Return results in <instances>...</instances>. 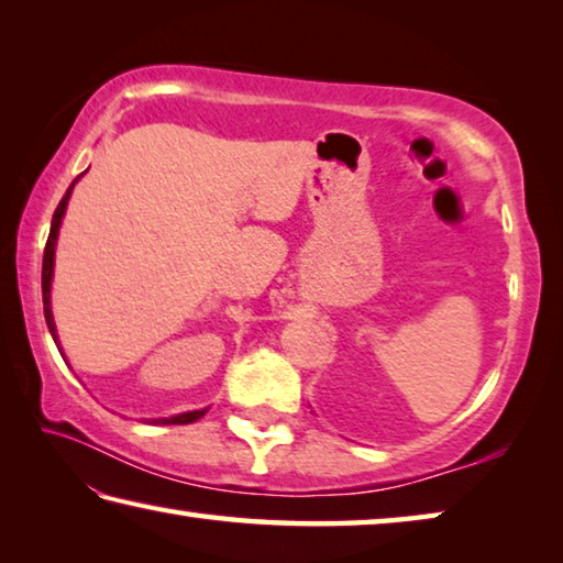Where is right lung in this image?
<instances>
[{
    "mask_svg": "<svg viewBox=\"0 0 563 563\" xmlns=\"http://www.w3.org/2000/svg\"><path fill=\"white\" fill-rule=\"evenodd\" d=\"M78 180V177H76ZM74 180V183H76ZM74 183L68 187L66 195L62 197V202H58L56 212L52 217V230H48V240L44 246V264H42V297H44V317H46V327L52 331V336L56 341V327H54V317H52V276H54V246H56V236H58V224H62V217L66 212V202H68V195L74 190ZM62 351V349H58ZM207 412V408L202 410H192V412H183V416H175V418H161V420H153V422H161V426H187V422H195L200 420Z\"/></svg>",
    "mask_w": 563,
    "mask_h": 563,
    "instance_id": "obj_1",
    "label": "right lung"
}]
</instances>
